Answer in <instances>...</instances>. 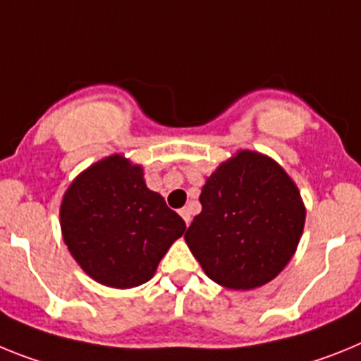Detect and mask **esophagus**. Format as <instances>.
I'll list each match as a JSON object with an SVG mask.
<instances>
[{"label":"esophagus","mask_w":361,"mask_h":361,"mask_svg":"<svg viewBox=\"0 0 361 361\" xmlns=\"http://www.w3.org/2000/svg\"><path fill=\"white\" fill-rule=\"evenodd\" d=\"M180 214H181V218H183L185 225H189L190 224V211H189V209H187V207L180 209Z\"/></svg>","instance_id":"1"}]
</instances>
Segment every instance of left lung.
Returning a JSON list of instances; mask_svg holds the SVG:
<instances>
[{
    "mask_svg": "<svg viewBox=\"0 0 361 361\" xmlns=\"http://www.w3.org/2000/svg\"><path fill=\"white\" fill-rule=\"evenodd\" d=\"M202 212L185 241L212 281L250 290L274 280L290 262L305 225L298 185L280 163L238 150L205 180Z\"/></svg>",
    "mask_w": 361,
    "mask_h": 361,
    "instance_id": "1",
    "label": "left lung"
}]
</instances>
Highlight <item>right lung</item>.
<instances>
[{"mask_svg": "<svg viewBox=\"0 0 361 361\" xmlns=\"http://www.w3.org/2000/svg\"><path fill=\"white\" fill-rule=\"evenodd\" d=\"M68 252L94 281L133 289L156 274L158 263L185 233V221L150 190L143 167L111 154L80 172L59 207Z\"/></svg>", "mask_w": 361, "mask_h": 361, "instance_id": "obj_1", "label": "right lung"}]
</instances>
